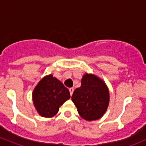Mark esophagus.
I'll list each match as a JSON object with an SVG mask.
<instances>
[{"label":"esophagus","instance_id":"esophagus-1","mask_svg":"<svg viewBox=\"0 0 146 146\" xmlns=\"http://www.w3.org/2000/svg\"><path fill=\"white\" fill-rule=\"evenodd\" d=\"M73 91H74V88H69V92H70V96H72V95H73Z\"/></svg>","mask_w":146,"mask_h":146}]
</instances>
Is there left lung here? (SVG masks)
<instances>
[{"label":"left lung","instance_id":"1","mask_svg":"<svg viewBox=\"0 0 146 146\" xmlns=\"http://www.w3.org/2000/svg\"><path fill=\"white\" fill-rule=\"evenodd\" d=\"M72 101L80 116L87 121L99 119L104 114L110 103V91L102 78L85 73L81 86L73 92Z\"/></svg>","mask_w":146,"mask_h":146}]
</instances>
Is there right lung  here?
<instances>
[{
  "label": "right lung",
  "mask_w": 146,
  "mask_h": 146,
  "mask_svg": "<svg viewBox=\"0 0 146 146\" xmlns=\"http://www.w3.org/2000/svg\"><path fill=\"white\" fill-rule=\"evenodd\" d=\"M70 98L68 89L52 74L42 78L32 92L34 106L43 117H54Z\"/></svg>",
  "instance_id": "add662e5"
}]
</instances>
